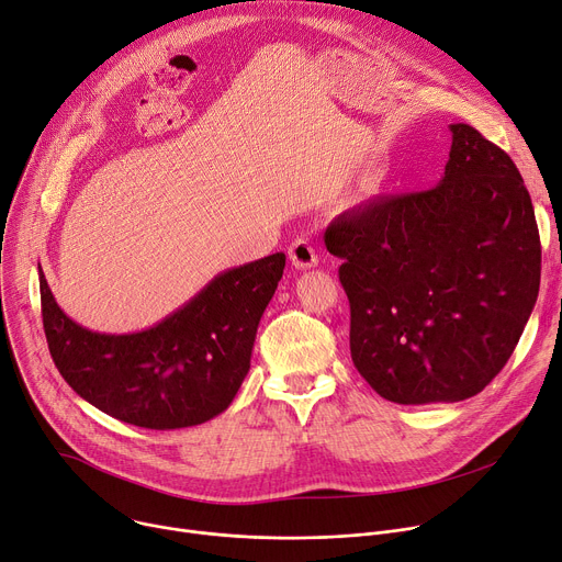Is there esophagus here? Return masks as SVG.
<instances>
[{"label": "esophagus", "instance_id": "obj_1", "mask_svg": "<svg viewBox=\"0 0 562 562\" xmlns=\"http://www.w3.org/2000/svg\"><path fill=\"white\" fill-rule=\"evenodd\" d=\"M288 256L290 261L296 270H308V268H315L317 266V254H315V247L304 240V238H296L290 249H288Z\"/></svg>", "mask_w": 562, "mask_h": 562}]
</instances>
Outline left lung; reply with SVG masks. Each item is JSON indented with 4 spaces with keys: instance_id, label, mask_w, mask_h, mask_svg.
I'll use <instances>...</instances> for the list:
<instances>
[{
    "instance_id": "left-lung-1",
    "label": "left lung",
    "mask_w": 562,
    "mask_h": 562,
    "mask_svg": "<svg viewBox=\"0 0 562 562\" xmlns=\"http://www.w3.org/2000/svg\"><path fill=\"white\" fill-rule=\"evenodd\" d=\"M439 184L339 213L326 249L341 258L351 358L392 403H457L504 369L540 288V234L513 159L452 123Z\"/></svg>"
}]
</instances>
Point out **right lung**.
Returning a JSON list of instances; mask_svg holds the SVG:
<instances>
[{
	"mask_svg": "<svg viewBox=\"0 0 562 562\" xmlns=\"http://www.w3.org/2000/svg\"><path fill=\"white\" fill-rule=\"evenodd\" d=\"M285 254L227 270L148 330L94 333L71 322L40 270L49 353L71 390L97 409L146 429L200 425L225 412L249 358Z\"/></svg>",
	"mask_w": 562,
	"mask_h": 562,
	"instance_id": "add662e5",
	"label": "right lung"
}]
</instances>
